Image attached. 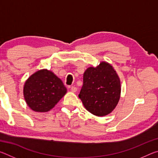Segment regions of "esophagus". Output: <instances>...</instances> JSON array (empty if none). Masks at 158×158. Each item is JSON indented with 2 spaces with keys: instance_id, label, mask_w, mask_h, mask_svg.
<instances>
[{
  "instance_id": "34e87169",
  "label": "esophagus",
  "mask_w": 158,
  "mask_h": 158,
  "mask_svg": "<svg viewBox=\"0 0 158 158\" xmlns=\"http://www.w3.org/2000/svg\"><path fill=\"white\" fill-rule=\"evenodd\" d=\"M70 89L72 90V92H73V93H75L77 91V88L75 86H72L70 88Z\"/></svg>"
}]
</instances>
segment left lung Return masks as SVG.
<instances>
[{
	"instance_id": "obj_1",
	"label": "left lung",
	"mask_w": 158,
	"mask_h": 158,
	"mask_svg": "<svg viewBox=\"0 0 158 158\" xmlns=\"http://www.w3.org/2000/svg\"><path fill=\"white\" fill-rule=\"evenodd\" d=\"M79 98L88 111L103 116L116 107L121 95V82L112 66L102 62L85 71Z\"/></svg>"
}]
</instances>
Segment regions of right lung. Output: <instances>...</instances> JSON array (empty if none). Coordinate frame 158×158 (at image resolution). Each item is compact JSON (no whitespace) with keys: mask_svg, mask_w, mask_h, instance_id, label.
Wrapping results in <instances>:
<instances>
[{"mask_svg":"<svg viewBox=\"0 0 158 158\" xmlns=\"http://www.w3.org/2000/svg\"><path fill=\"white\" fill-rule=\"evenodd\" d=\"M67 92L62 81L47 69L37 71L23 87L25 100L32 110L46 112L52 109Z\"/></svg>","mask_w":158,"mask_h":158,"instance_id":"obj_1","label":"right lung"}]
</instances>
